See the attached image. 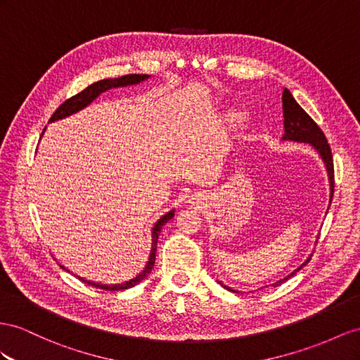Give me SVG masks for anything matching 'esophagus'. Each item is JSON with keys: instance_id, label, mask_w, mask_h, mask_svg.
Here are the masks:
<instances>
[{"instance_id": "34e87169", "label": "esophagus", "mask_w": 360, "mask_h": 360, "mask_svg": "<svg viewBox=\"0 0 360 360\" xmlns=\"http://www.w3.org/2000/svg\"><path fill=\"white\" fill-rule=\"evenodd\" d=\"M193 199H195V200H196V204H198V202H199V198H193Z\"/></svg>"}]
</instances>
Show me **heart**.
Returning a JSON list of instances; mask_svg holds the SVG:
<instances>
[{"label":"heart","instance_id":"obj_1","mask_svg":"<svg viewBox=\"0 0 360 360\" xmlns=\"http://www.w3.org/2000/svg\"><path fill=\"white\" fill-rule=\"evenodd\" d=\"M242 118H243V114L240 112V110H229V112L225 115V123L229 127H236L238 123L242 122Z\"/></svg>","mask_w":360,"mask_h":360}]
</instances>
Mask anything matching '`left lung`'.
Here are the masks:
<instances>
[{"mask_svg": "<svg viewBox=\"0 0 360 360\" xmlns=\"http://www.w3.org/2000/svg\"><path fill=\"white\" fill-rule=\"evenodd\" d=\"M283 117H284V135H283V141H292V143H306L310 144L313 149L318 152V155L321 156L322 162L326 165V170L328 174V182H330V204L331 199H333V191H335V170H333V158H331V150L330 146L327 143L326 135L322 134V131L319 129V126L313 122L310 118V115L304 110L298 103L297 100L293 98V96L290 94L289 89L283 91ZM310 262V255L307 257L304 263H301L297 269L292 271L289 275H285L284 278L276 280L275 283L269 284L276 288V285L283 284L284 281H288L290 276H293L297 274L301 268H304L307 263ZM220 285H224L225 289H228L229 292H240L236 290L229 285L224 284L222 281H219ZM268 288V285H264Z\"/></svg>", "mask_w": 360, "mask_h": 360, "instance_id": "left-lung-1", "label": "left lung"}]
</instances>
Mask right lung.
Instances as JSON below:
<instances>
[{
	"mask_svg": "<svg viewBox=\"0 0 360 360\" xmlns=\"http://www.w3.org/2000/svg\"><path fill=\"white\" fill-rule=\"evenodd\" d=\"M149 77H150L149 75H127V76H122V77H117V79L98 80V82H96V84H92L88 88H85L84 91H80L79 94L72 96L67 101H63V103L56 109V112L51 115L50 123L58 122V120L67 118L72 114L79 112V110H82L84 108H86L88 105H91L92 101H94L101 94V92H105L108 89H112V88L138 85V84H141V82L147 80ZM44 131H45V129H44ZM173 216H174V210H170L169 213H165L164 216H161L155 222V225L152 228V250H150V254H149V260H147L144 269L136 276H134V278H131L129 281H124V283H118V284H101V283L85 280V278H82V276H79V280H82L89 285H94V288L103 289V290H124V289H129V288H134V285L138 284V283H141L146 278V276L150 274V271L153 268L155 257H156L155 255L156 254V243H158V237H160L161 229H162L164 224H167ZM60 268L65 269V266H60ZM65 271H68V269H65Z\"/></svg>",
	"mask_w": 360,
	"mask_h": 360,
	"instance_id": "obj_1",
	"label": "right lung"
}]
</instances>
